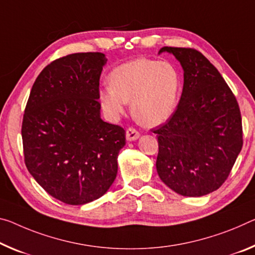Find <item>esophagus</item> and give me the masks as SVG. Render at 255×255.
<instances>
[{
  "label": "esophagus",
  "mask_w": 255,
  "mask_h": 255,
  "mask_svg": "<svg viewBox=\"0 0 255 255\" xmlns=\"http://www.w3.org/2000/svg\"><path fill=\"white\" fill-rule=\"evenodd\" d=\"M139 135H140L139 131L136 130V129L132 127L128 128L126 130V138L127 140H129V142H131V140H136L139 137Z\"/></svg>",
  "instance_id": "34e87169"
}]
</instances>
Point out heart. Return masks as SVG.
<instances>
[{"mask_svg": "<svg viewBox=\"0 0 255 255\" xmlns=\"http://www.w3.org/2000/svg\"><path fill=\"white\" fill-rule=\"evenodd\" d=\"M179 76L172 64L137 59L110 74V85L101 88L99 102L106 115L118 118L131 101V112L140 125L154 127L170 118L177 106Z\"/></svg>", "mask_w": 255, "mask_h": 255, "instance_id": "heart-1", "label": "heart"}]
</instances>
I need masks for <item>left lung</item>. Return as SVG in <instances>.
Returning a JSON list of instances; mask_svg holds the SVG:
<instances>
[{"instance_id":"obj_1","label":"left lung","mask_w":255,"mask_h":255,"mask_svg":"<svg viewBox=\"0 0 255 255\" xmlns=\"http://www.w3.org/2000/svg\"><path fill=\"white\" fill-rule=\"evenodd\" d=\"M184 69L178 107L157 134L156 170L183 196L217 191L228 178L242 146L243 127L237 100L217 68L195 48L164 46Z\"/></svg>"}]
</instances>
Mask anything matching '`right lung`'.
Returning <instances> with one entry per match:
<instances>
[{
  "instance_id": "1",
  "label": "right lung",
  "mask_w": 255,
  "mask_h": 255,
  "mask_svg": "<svg viewBox=\"0 0 255 255\" xmlns=\"http://www.w3.org/2000/svg\"><path fill=\"white\" fill-rule=\"evenodd\" d=\"M106 56L74 53L52 61L31 87L21 136L25 163L35 180L66 204L99 199L118 172L125 129L100 117V77Z\"/></svg>"
}]
</instances>
